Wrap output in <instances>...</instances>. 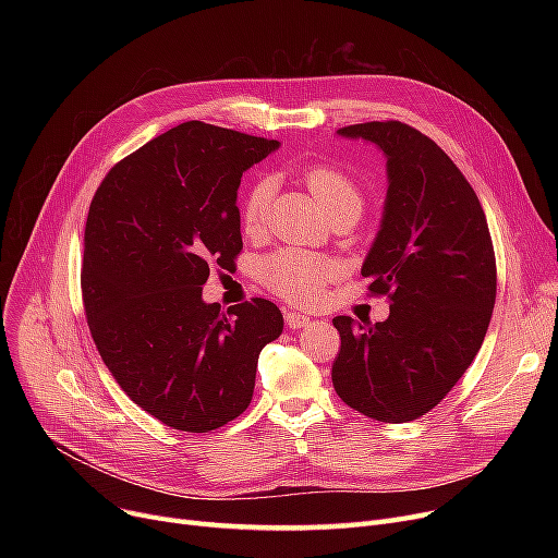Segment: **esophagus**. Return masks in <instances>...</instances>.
<instances>
[{
    "mask_svg": "<svg viewBox=\"0 0 558 558\" xmlns=\"http://www.w3.org/2000/svg\"><path fill=\"white\" fill-rule=\"evenodd\" d=\"M284 320H287V326H289L291 330H301V328L312 326V318H310V316L296 314V312H284Z\"/></svg>",
    "mask_w": 558,
    "mask_h": 558,
    "instance_id": "1",
    "label": "esophagus"
}]
</instances>
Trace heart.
<instances>
[{
    "mask_svg": "<svg viewBox=\"0 0 558 558\" xmlns=\"http://www.w3.org/2000/svg\"><path fill=\"white\" fill-rule=\"evenodd\" d=\"M301 181L330 219L337 215L360 217L364 208L362 190L341 169L332 165H307L301 171ZM271 196L274 183L267 179L255 181L246 190L240 205V221L246 234H257L267 223ZM337 276L339 264L335 259L303 248H280L257 264V278L264 287L284 301L303 305L318 301L326 284Z\"/></svg>",
    "mask_w": 558,
    "mask_h": 558,
    "instance_id": "1",
    "label": "heart"
}]
</instances>
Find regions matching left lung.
Masks as SVG:
<instances>
[{
  "label": "left lung",
  "instance_id": "obj_1",
  "mask_svg": "<svg viewBox=\"0 0 558 558\" xmlns=\"http://www.w3.org/2000/svg\"><path fill=\"white\" fill-rule=\"evenodd\" d=\"M337 135L373 142L387 158L385 213L362 276L391 307L375 326L332 318V385L355 412L407 423L441 402L480 353L497 289L490 232L471 183L421 131L366 122Z\"/></svg>",
  "mask_w": 558,
  "mask_h": 558
}]
</instances>
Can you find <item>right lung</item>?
Instances as JSON below:
<instances>
[{
    "label": "right lung",
    "instance_id": "1",
    "mask_svg": "<svg viewBox=\"0 0 558 558\" xmlns=\"http://www.w3.org/2000/svg\"><path fill=\"white\" fill-rule=\"evenodd\" d=\"M185 122L117 162L85 221L81 291L99 355L126 396L167 427L210 432L251 404L259 350L282 332L267 299L226 314L203 301L210 264L242 251V173L278 149Z\"/></svg>",
    "mask_w": 558,
    "mask_h": 558
}]
</instances>
